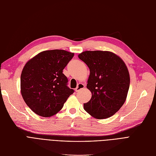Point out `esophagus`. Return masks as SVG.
I'll return each mask as SVG.
<instances>
[{"label": "esophagus", "instance_id": "34e87169", "mask_svg": "<svg viewBox=\"0 0 156 156\" xmlns=\"http://www.w3.org/2000/svg\"><path fill=\"white\" fill-rule=\"evenodd\" d=\"M84 87H85V85H84L83 83H78L77 87H76V89H75V91H76V92H78V91H80L81 89H83Z\"/></svg>", "mask_w": 156, "mask_h": 156}]
</instances>
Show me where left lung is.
Returning <instances> with one entry per match:
<instances>
[{
  "mask_svg": "<svg viewBox=\"0 0 156 156\" xmlns=\"http://www.w3.org/2000/svg\"><path fill=\"white\" fill-rule=\"evenodd\" d=\"M78 58L90 70L87 88L92 93L83 108L93 117H112L122 106L129 87L126 65L117 55L109 51H85Z\"/></svg>",
  "mask_w": 156,
  "mask_h": 156,
  "instance_id": "left-lung-1",
  "label": "left lung"
}]
</instances>
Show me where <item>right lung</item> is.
I'll list each match as a JSON object with an SVG mask.
<instances>
[{"label":"right lung","instance_id":"obj_1","mask_svg":"<svg viewBox=\"0 0 156 156\" xmlns=\"http://www.w3.org/2000/svg\"><path fill=\"white\" fill-rule=\"evenodd\" d=\"M74 56L64 50L39 53L24 65L21 92L25 103L37 115L49 117L58 113L74 93L63 70Z\"/></svg>","mask_w":156,"mask_h":156}]
</instances>
